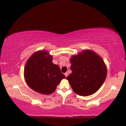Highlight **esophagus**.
<instances>
[{"label":"esophagus","mask_w":126,"mask_h":126,"mask_svg":"<svg viewBox=\"0 0 126 126\" xmlns=\"http://www.w3.org/2000/svg\"><path fill=\"white\" fill-rule=\"evenodd\" d=\"M64 75H65V77H67V76H68V73H67V72H66V73H65V74H64Z\"/></svg>","instance_id":"1"}]
</instances>
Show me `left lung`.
Returning a JSON list of instances; mask_svg holds the SVG:
<instances>
[{"instance_id": "8db88e82", "label": "left lung", "mask_w": 126, "mask_h": 126, "mask_svg": "<svg viewBox=\"0 0 126 126\" xmlns=\"http://www.w3.org/2000/svg\"><path fill=\"white\" fill-rule=\"evenodd\" d=\"M72 73L67 79L77 94L88 96L98 91L104 83L107 68L103 59L94 52L84 50L71 58Z\"/></svg>"}]
</instances>
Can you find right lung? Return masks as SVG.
Wrapping results in <instances>:
<instances>
[{"label":"right lung","instance_id":"obj_1","mask_svg":"<svg viewBox=\"0 0 126 126\" xmlns=\"http://www.w3.org/2000/svg\"><path fill=\"white\" fill-rule=\"evenodd\" d=\"M48 52L40 50L28 60L24 68V78L28 85L33 91L44 94L55 92L61 80L66 77L58 65L52 62Z\"/></svg>","mask_w":126,"mask_h":126}]
</instances>
